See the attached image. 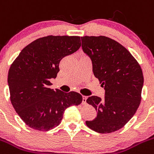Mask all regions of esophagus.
I'll list each match as a JSON object with an SVG mask.
<instances>
[{
    "label": "esophagus",
    "mask_w": 154,
    "mask_h": 154,
    "mask_svg": "<svg viewBox=\"0 0 154 154\" xmlns=\"http://www.w3.org/2000/svg\"><path fill=\"white\" fill-rule=\"evenodd\" d=\"M87 97H85V96H83V101H82V103L84 105H85L87 103Z\"/></svg>",
    "instance_id": "esophagus-1"
}]
</instances>
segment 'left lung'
<instances>
[{
    "label": "left lung",
    "mask_w": 154,
    "mask_h": 154,
    "mask_svg": "<svg viewBox=\"0 0 154 154\" xmlns=\"http://www.w3.org/2000/svg\"><path fill=\"white\" fill-rule=\"evenodd\" d=\"M82 48L90 57L95 77L106 90L103 100L93 96L87 103L97 117L86 125L95 131L108 134L124 127L137 112L143 84L142 69L130 51L104 35L81 37Z\"/></svg>",
    "instance_id": "obj_1"
}]
</instances>
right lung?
I'll return each mask as SVG.
<instances>
[{"label":"right lung","mask_w":154,"mask_h":154,"mask_svg":"<svg viewBox=\"0 0 154 154\" xmlns=\"http://www.w3.org/2000/svg\"><path fill=\"white\" fill-rule=\"evenodd\" d=\"M81 46L80 36L48 35L26 45L8 71L10 98L26 125L47 131L61 123L67 108L78 106L83 97L77 92L49 88L51 78L59 72L63 57Z\"/></svg>","instance_id":"add662e5"}]
</instances>
